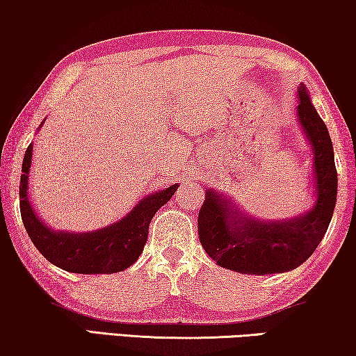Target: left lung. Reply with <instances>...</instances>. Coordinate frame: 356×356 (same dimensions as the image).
I'll return each instance as SVG.
<instances>
[{"label": "left lung", "mask_w": 356, "mask_h": 356, "mask_svg": "<svg viewBox=\"0 0 356 356\" xmlns=\"http://www.w3.org/2000/svg\"><path fill=\"white\" fill-rule=\"evenodd\" d=\"M298 99V120L314 155V206L291 220L259 222L207 189L197 217L199 241L220 267L254 275L291 270L313 254L327 232L337 201L332 140L305 86Z\"/></svg>", "instance_id": "left-lung-1"}]
</instances>
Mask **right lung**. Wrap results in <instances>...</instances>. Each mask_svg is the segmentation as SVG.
I'll use <instances>...</instances> for the list:
<instances>
[{
  "label": "right lung",
  "mask_w": 356,
  "mask_h": 356,
  "mask_svg": "<svg viewBox=\"0 0 356 356\" xmlns=\"http://www.w3.org/2000/svg\"><path fill=\"white\" fill-rule=\"evenodd\" d=\"M32 149L31 144L24 155L19 206L24 227L37 250L51 264L74 274H115L134 264L147 241L150 220L155 212L170 201L178 184L140 199L128 216L102 230L90 233L55 232L37 217L27 196Z\"/></svg>",
  "instance_id": "add662e5"
}]
</instances>
